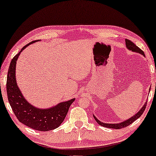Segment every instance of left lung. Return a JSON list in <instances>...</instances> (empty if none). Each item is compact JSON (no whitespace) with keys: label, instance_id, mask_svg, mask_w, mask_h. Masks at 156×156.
Wrapping results in <instances>:
<instances>
[{"label":"left lung","instance_id":"8db88e82","mask_svg":"<svg viewBox=\"0 0 156 156\" xmlns=\"http://www.w3.org/2000/svg\"><path fill=\"white\" fill-rule=\"evenodd\" d=\"M125 42H126V48H128L129 50H131L133 52H136L137 53H140V54L142 55L143 56H144V53L143 51L140 49L139 47H137V45L135 44L134 43H133L131 40H129V39H126L125 40ZM150 90V89H149ZM147 101L145 102L144 105L142 106V108L140 110L138 111V113H137L135 115H133L131 117H130L129 119H127V120H125L124 122H120V123H118V124H106V123H104V122H101L96 118V117L95 115H93L94 118L96 120V122H98V123L101 125V126H104V127H107V128H111V129H120L122 128H124V127H126L128 126L129 125H130L131 124H132L133 122L134 121H136L137 119H138L139 117L142 115V113H144L145 108H146V106H147Z\"/></svg>","mask_w":156,"mask_h":156}]
</instances>
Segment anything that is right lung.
I'll return each mask as SVG.
<instances>
[{"label": "right lung", "mask_w": 156, "mask_h": 156, "mask_svg": "<svg viewBox=\"0 0 156 156\" xmlns=\"http://www.w3.org/2000/svg\"><path fill=\"white\" fill-rule=\"evenodd\" d=\"M37 41L28 43L12 58L7 73L6 89L7 98L12 111L22 124L34 130L48 131L57 129L64 120L68 109L75 98L61 102L50 108L41 109L30 104L23 96L16 80V65L20 52L28 45Z\"/></svg>", "instance_id": "add662e5"}]
</instances>
